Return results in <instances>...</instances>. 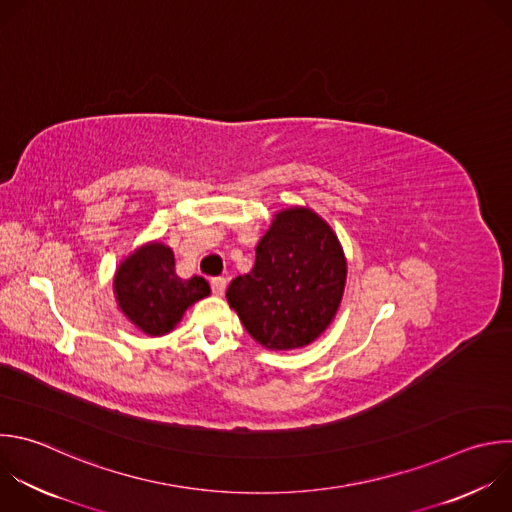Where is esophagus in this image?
I'll return each instance as SVG.
<instances>
[{
	"label": "esophagus",
	"mask_w": 512,
	"mask_h": 512,
	"mask_svg": "<svg viewBox=\"0 0 512 512\" xmlns=\"http://www.w3.org/2000/svg\"><path fill=\"white\" fill-rule=\"evenodd\" d=\"M211 289L215 295H225V289H227V279L225 277H215L211 279Z\"/></svg>",
	"instance_id": "34e87169"
}]
</instances>
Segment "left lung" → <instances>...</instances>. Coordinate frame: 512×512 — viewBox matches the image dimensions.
I'll use <instances>...</instances> for the list:
<instances>
[{
	"label": "left lung",
	"mask_w": 512,
	"mask_h": 512,
	"mask_svg": "<svg viewBox=\"0 0 512 512\" xmlns=\"http://www.w3.org/2000/svg\"><path fill=\"white\" fill-rule=\"evenodd\" d=\"M255 265L227 289L249 335L267 350L309 346L344 297L348 263L331 227L307 207L275 213L255 249Z\"/></svg>",
	"instance_id": "obj_1"
}]
</instances>
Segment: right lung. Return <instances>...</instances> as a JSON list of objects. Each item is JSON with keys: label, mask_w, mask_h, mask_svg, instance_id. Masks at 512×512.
Here are the masks:
<instances>
[{"label": "right lung", "mask_w": 512, "mask_h": 512, "mask_svg": "<svg viewBox=\"0 0 512 512\" xmlns=\"http://www.w3.org/2000/svg\"><path fill=\"white\" fill-rule=\"evenodd\" d=\"M211 293L209 283L195 275L175 273V253L152 241L130 253L116 269L114 297L120 311L146 335L173 331L185 311Z\"/></svg>", "instance_id": "right-lung-1"}]
</instances>
